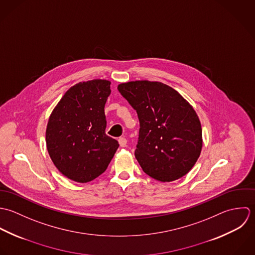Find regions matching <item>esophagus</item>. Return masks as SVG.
Masks as SVG:
<instances>
[{
  "instance_id": "esophagus-1",
  "label": "esophagus",
  "mask_w": 255,
  "mask_h": 255,
  "mask_svg": "<svg viewBox=\"0 0 255 255\" xmlns=\"http://www.w3.org/2000/svg\"><path fill=\"white\" fill-rule=\"evenodd\" d=\"M118 142H119V145H120L121 147H123V148L127 146V140H126V138H124V137H121V138H119Z\"/></svg>"
}]
</instances>
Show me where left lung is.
Returning a JSON list of instances; mask_svg holds the SVG:
<instances>
[{"label":"left lung","mask_w":255,"mask_h":255,"mask_svg":"<svg viewBox=\"0 0 255 255\" xmlns=\"http://www.w3.org/2000/svg\"><path fill=\"white\" fill-rule=\"evenodd\" d=\"M117 89L139 117L135 156L145 173L161 182L187 174L203 145L201 123L192 105L159 82L134 81Z\"/></svg>","instance_id":"obj_1"}]
</instances>
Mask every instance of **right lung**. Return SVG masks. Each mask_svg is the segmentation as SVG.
I'll use <instances>...</instances> for the list:
<instances>
[{
    "instance_id": "obj_1",
    "label": "right lung",
    "mask_w": 255,
    "mask_h": 255,
    "mask_svg": "<svg viewBox=\"0 0 255 255\" xmlns=\"http://www.w3.org/2000/svg\"><path fill=\"white\" fill-rule=\"evenodd\" d=\"M110 82L92 80L71 87L50 114L46 147L58 170L86 183L105 171L119 144L105 134L104 106Z\"/></svg>"
}]
</instances>
